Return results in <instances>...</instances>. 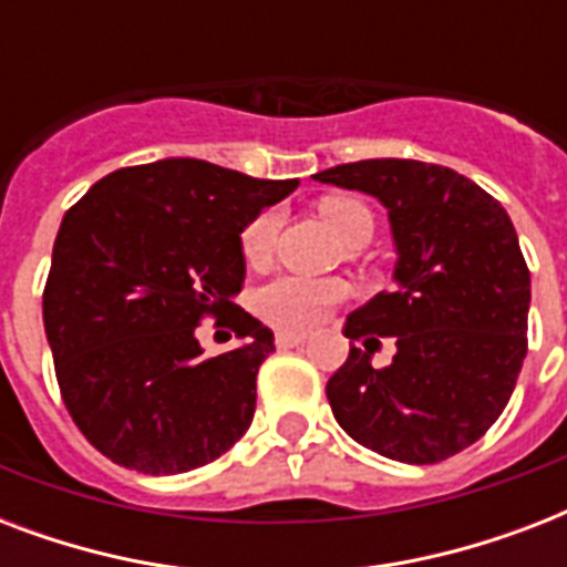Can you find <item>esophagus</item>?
<instances>
[{
    "label": "esophagus",
    "mask_w": 567,
    "mask_h": 567,
    "mask_svg": "<svg viewBox=\"0 0 567 567\" xmlns=\"http://www.w3.org/2000/svg\"><path fill=\"white\" fill-rule=\"evenodd\" d=\"M306 344V332H276V347L279 350H293Z\"/></svg>",
    "instance_id": "obj_1"
}]
</instances>
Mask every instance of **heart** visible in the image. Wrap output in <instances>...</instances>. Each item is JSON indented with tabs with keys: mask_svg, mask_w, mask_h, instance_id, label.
Returning <instances> with one entry per match:
<instances>
[{
	"mask_svg": "<svg viewBox=\"0 0 567 567\" xmlns=\"http://www.w3.org/2000/svg\"><path fill=\"white\" fill-rule=\"evenodd\" d=\"M323 220L344 235L350 244H364L373 235V217L368 205L353 196H323L318 203ZM279 235V214L261 212L240 231V256L252 267H261L274 256ZM347 293L341 279H315V276H279L256 291L258 318L279 329H311L327 318L329 309Z\"/></svg>",
	"mask_w": 567,
	"mask_h": 567,
	"instance_id": "obj_1",
	"label": "heart"
}]
</instances>
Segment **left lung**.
I'll list each match as a JSON object with an SVG mask.
<instances>
[{
	"mask_svg": "<svg viewBox=\"0 0 567 567\" xmlns=\"http://www.w3.org/2000/svg\"><path fill=\"white\" fill-rule=\"evenodd\" d=\"M315 179L377 196L396 244V291L347 318L364 347L327 382L336 421L396 462L456 456L501 417L527 355L529 267L509 214L441 164L371 158ZM377 337L398 341L388 369L370 364Z\"/></svg>",
	"mask_w": 567,
	"mask_h": 567,
	"instance_id": "1",
	"label": "left lung"
}]
</instances>
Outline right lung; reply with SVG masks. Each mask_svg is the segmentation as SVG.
Here are the masks:
<instances>
[{
	"label": "right lung",
	"instance_id": "right-lung-1",
	"mask_svg": "<svg viewBox=\"0 0 567 567\" xmlns=\"http://www.w3.org/2000/svg\"><path fill=\"white\" fill-rule=\"evenodd\" d=\"M297 179H252L196 158L109 173L64 214L43 327L66 412L114 465L185 474L223 456L256 412L274 332L231 302L240 231ZM241 344L205 360L195 327Z\"/></svg>",
	"mask_w": 567,
	"mask_h": 567
}]
</instances>
